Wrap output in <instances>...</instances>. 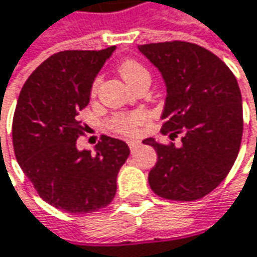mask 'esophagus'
Returning <instances> with one entry per match:
<instances>
[{
    "label": "esophagus",
    "instance_id": "1",
    "mask_svg": "<svg viewBox=\"0 0 257 257\" xmlns=\"http://www.w3.org/2000/svg\"><path fill=\"white\" fill-rule=\"evenodd\" d=\"M128 146H129V150H131V152H135V150L140 147V141H129Z\"/></svg>",
    "mask_w": 257,
    "mask_h": 257
}]
</instances>
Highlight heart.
<instances>
[{"label":"heart","instance_id":"b5f03b06","mask_svg":"<svg viewBox=\"0 0 257 257\" xmlns=\"http://www.w3.org/2000/svg\"><path fill=\"white\" fill-rule=\"evenodd\" d=\"M119 73L132 88H135L141 82H150V79H152L149 69L143 63H140L137 60H125V61H122L119 64ZM101 81H103L101 75H98L94 79L92 86H91V95L97 94ZM147 122H149V117L143 111H129V113L119 111V113L111 114L107 119L105 125H107V128L110 129L111 132H114V134H119V135H123V137H134V135H137L141 131V128Z\"/></svg>","mask_w":257,"mask_h":257}]
</instances>
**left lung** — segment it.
Returning <instances> with one entry per match:
<instances>
[{
	"instance_id": "left-lung-1",
	"label": "left lung",
	"mask_w": 257,
	"mask_h": 257,
	"mask_svg": "<svg viewBox=\"0 0 257 257\" xmlns=\"http://www.w3.org/2000/svg\"><path fill=\"white\" fill-rule=\"evenodd\" d=\"M168 86L162 135L181 146L144 144L157 153L149 184L160 197L191 201L213 191L231 171L241 146L243 104L237 79L212 51L187 41L138 47Z\"/></svg>"
}]
</instances>
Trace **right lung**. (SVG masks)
I'll return each instance as SVG.
<instances>
[{
  "label": "right lung",
  "instance_id": "right-lung-1",
  "mask_svg": "<svg viewBox=\"0 0 257 257\" xmlns=\"http://www.w3.org/2000/svg\"><path fill=\"white\" fill-rule=\"evenodd\" d=\"M114 47L66 50L39 64L25 82L13 116L16 159L39 197L69 213H92L111 203L128 146L101 135L95 154L78 152L95 75Z\"/></svg>",
  "mask_w": 257,
  "mask_h": 257
}]
</instances>
